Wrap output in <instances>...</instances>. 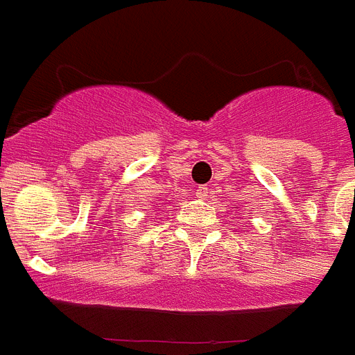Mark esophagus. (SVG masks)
Wrapping results in <instances>:
<instances>
[{"mask_svg": "<svg viewBox=\"0 0 355 355\" xmlns=\"http://www.w3.org/2000/svg\"><path fill=\"white\" fill-rule=\"evenodd\" d=\"M196 198H200V200H207V198H209V191H207V187H198V189H196Z\"/></svg>", "mask_w": 355, "mask_h": 355, "instance_id": "esophagus-1", "label": "esophagus"}]
</instances>
